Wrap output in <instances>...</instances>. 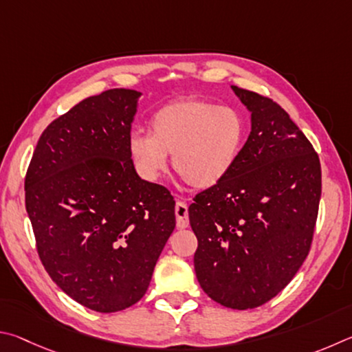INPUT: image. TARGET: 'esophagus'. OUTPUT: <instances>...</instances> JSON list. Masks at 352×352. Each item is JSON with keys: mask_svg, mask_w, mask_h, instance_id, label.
<instances>
[{"mask_svg": "<svg viewBox=\"0 0 352 352\" xmlns=\"http://www.w3.org/2000/svg\"><path fill=\"white\" fill-rule=\"evenodd\" d=\"M175 213H176V227L177 229H187L190 221H188V207L186 202L177 201L176 207H175Z\"/></svg>", "mask_w": 352, "mask_h": 352, "instance_id": "esophagus-1", "label": "esophagus"}]
</instances>
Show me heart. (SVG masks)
Segmentation results:
<instances>
[{
  "label": "heart",
  "mask_w": 352,
  "mask_h": 352,
  "mask_svg": "<svg viewBox=\"0 0 352 352\" xmlns=\"http://www.w3.org/2000/svg\"><path fill=\"white\" fill-rule=\"evenodd\" d=\"M151 134L134 131L128 150L139 175L156 181L173 154V168L190 187L218 186L235 168L245 142V122L236 109L182 98L151 116Z\"/></svg>",
  "instance_id": "heart-1"
}]
</instances>
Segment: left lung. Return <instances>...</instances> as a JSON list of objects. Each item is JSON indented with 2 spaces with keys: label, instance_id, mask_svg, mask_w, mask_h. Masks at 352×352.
I'll return each mask as SVG.
<instances>
[{
  "label": "left lung",
  "instance_id": "left-lung-1",
  "mask_svg": "<svg viewBox=\"0 0 352 352\" xmlns=\"http://www.w3.org/2000/svg\"><path fill=\"white\" fill-rule=\"evenodd\" d=\"M250 113L235 168L188 207L198 238L195 272L208 297L232 309L272 300L311 249L322 168L316 150L278 103L232 86Z\"/></svg>",
  "mask_w": 352,
  "mask_h": 352
}]
</instances>
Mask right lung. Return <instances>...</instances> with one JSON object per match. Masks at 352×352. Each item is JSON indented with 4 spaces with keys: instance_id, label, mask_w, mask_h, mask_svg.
Listing matches in <instances>:
<instances>
[{
    "instance_id": "obj_1",
    "label": "right lung",
    "mask_w": 352,
    "mask_h": 352,
    "mask_svg": "<svg viewBox=\"0 0 352 352\" xmlns=\"http://www.w3.org/2000/svg\"><path fill=\"white\" fill-rule=\"evenodd\" d=\"M140 96L108 89L55 119L24 181L43 266L61 291L97 312L144 297L176 226L168 190L140 179L129 156Z\"/></svg>"
}]
</instances>
